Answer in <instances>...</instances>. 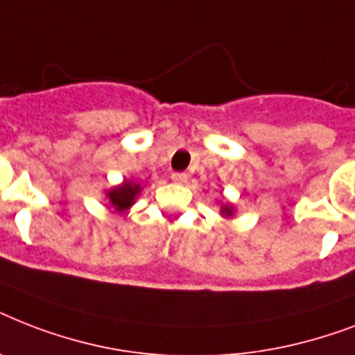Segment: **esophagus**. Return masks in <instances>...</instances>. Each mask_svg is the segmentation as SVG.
<instances>
[{
  "mask_svg": "<svg viewBox=\"0 0 355 355\" xmlns=\"http://www.w3.org/2000/svg\"><path fill=\"white\" fill-rule=\"evenodd\" d=\"M171 180L175 184H186L188 182V175L186 173H173Z\"/></svg>",
  "mask_w": 355,
  "mask_h": 355,
  "instance_id": "1",
  "label": "esophagus"
}]
</instances>
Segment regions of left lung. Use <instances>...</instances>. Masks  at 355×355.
Wrapping results in <instances>:
<instances>
[{
	"label": "left lung",
	"instance_id": "8db88e82",
	"mask_svg": "<svg viewBox=\"0 0 355 355\" xmlns=\"http://www.w3.org/2000/svg\"><path fill=\"white\" fill-rule=\"evenodd\" d=\"M221 216L225 217V219H232L234 216H236V208H234V205H230V202H221Z\"/></svg>",
	"mask_w": 355,
	"mask_h": 355
}]
</instances>
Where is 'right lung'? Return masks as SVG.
<instances>
[{
    "label": "right lung",
    "instance_id": "add662e5",
    "mask_svg": "<svg viewBox=\"0 0 355 355\" xmlns=\"http://www.w3.org/2000/svg\"><path fill=\"white\" fill-rule=\"evenodd\" d=\"M141 184L136 182V180H128L125 178L121 184L118 186H114V188L107 189L105 191V199L108 200V206L114 208V211H118V214H125L127 210H130L136 202V199L141 193Z\"/></svg>",
    "mask_w": 355,
    "mask_h": 355
}]
</instances>
